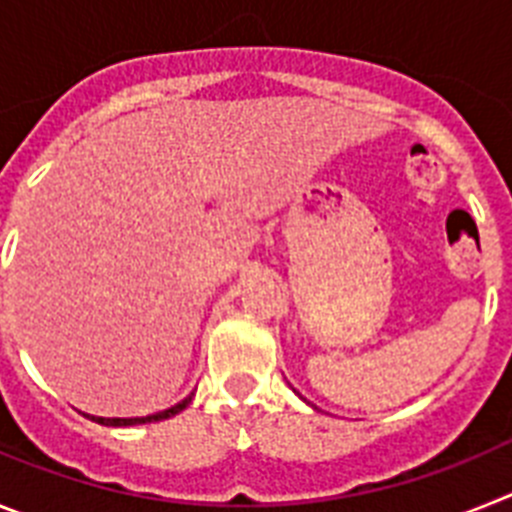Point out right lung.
<instances>
[{
	"instance_id": "1",
	"label": "right lung",
	"mask_w": 512,
	"mask_h": 512,
	"mask_svg": "<svg viewBox=\"0 0 512 512\" xmlns=\"http://www.w3.org/2000/svg\"><path fill=\"white\" fill-rule=\"evenodd\" d=\"M190 399H193V394L182 399V402H177L175 407H170V410L154 412V415H146V417H95V415H87V417L100 422V425H108V428H131V425H146V422H159V420H167V417L180 415V412L190 404Z\"/></svg>"
}]
</instances>
